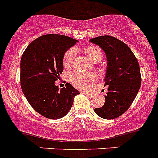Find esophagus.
Listing matches in <instances>:
<instances>
[{"instance_id":"esophagus-1","label":"esophagus","mask_w":158,"mask_h":158,"mask_svg":"<svg viewBox=\"0 0 158 158\" xmlns=\"http://www.w3.org/2000/svg\"><path fill=\"white\" fill-rule=\"evenodd\" d=\"M83 94H86L87 96H88V97H92V94L91 93H88V92H83Z\"/></svg>"}]
</instances>
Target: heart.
<instances>
[{
    "instance_id": "heart-1",
    "label": "heart",
    "mask_w": 158,
    "mask_h": 158,
    "mask_svg": "<svg viewBox=\"0 0 158 158\" xmlns=\"http://www.w3.org/2000/svg\"><path fill=\"white\" fill-rule=\"evenodd\" d=\"M83 52L91 61L94 63L99 62L102 58V52L98 46L90 45L85 47ZM75 52L74 49H69L64 53L63 56V66L66 69H70L72 67L73 60L75 58ZM98 80V76L94 72L81 73V72H72L69 76V81L71 84L76 88L81 90H87L95 83Z\"/></svg>"
}]
</instances>
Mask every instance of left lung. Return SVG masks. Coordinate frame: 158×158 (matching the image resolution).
I'll list each match as a JSON object with an SVG mask.
<instances>
[{
  "label": "left lung",
  "instance_id": "1",
  "mask_svg": "<svg viewBox=\"0 0 158 158\" xmlns=\"http://www.w3.org/2000/svg\"><path fill=\"white\" fill-rule=\"evenodd\" d=\"M90 41L103 49L107 58L106 101L94 112L102 118H116L130 108L138 94L142 82L139 64L130 48L117 38L101 35Z\"/></svg>",
  "mask_w": 158,
  "mask_h": 158
}]
</instances>
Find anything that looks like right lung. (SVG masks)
Segmentation results:
<instances>
[{
    "instance_id": "add662e5",
    "label": "right lung",
    "mask_w": 158,
    "mask_h": 158,
    "mask_svg": "<svg viewBox=\"0 0 158 158\" xmlns=\"http://www.w3.org/2000/svg\"><path fill=\"white\" fill-rule=\"evenodd\" d=\"M77 40L67 35L48 34L27 47L20 60V86L31 107L44 117L59 119L72 106L79 94L71 84L59 90L55 82L64 71L63 56Z\"/></svg>"
}]
</instances>
